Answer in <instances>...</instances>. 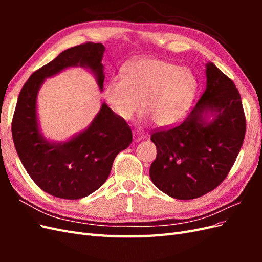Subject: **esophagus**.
Returning a JSON list of instances; mask_svg holds the SVG:
<instances>
[{"label": "esophagus", "instance_id": "esophagus-1", "mask_svg": "<svg viewBox=\"0 0 262 262\" xmlns=\"http://www.w3.org/2000/svg\"><path fill=\"white\" fill-rule=\"evenodd\" d=\"M133 138H134V141L139 142V141L144 139V136L141 132H139V131H133Z\"/></svg>", "mask_w": 262, "mask_h": 262}]
</instances>
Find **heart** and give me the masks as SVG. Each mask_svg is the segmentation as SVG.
<instances>
[{"label":"heart","mask_w":262,"mask_h":262,"mask_svg":"<svg viewBox=\"0 0 262 262\" xmlns=\"http://www.w3.org/2000/svg\"><path fill=\"white\" fill-rule=\"evenodd\" d=\"M198 80L191 70L155 59L133 61L121 70V80L105 86V97L117 116L131 120L141 112L158 126L177 123L191 106Z\"/></svg>","instance_id":"obj_1"}]
</instances>
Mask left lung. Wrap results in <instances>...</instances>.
I'll list each match as a JSON object with an SVG mask.
<instances>
[{"label":"left lung","instance_id":"left-lung-1","mask_svg":"<svg viewBox=\"0 0 262 262\" xmlns=\"http://www.w3.org/2000/svg\"><path fill=\"white\" fill-rule=\"evenodd\" d=\"M207 89L180 123L150 134L157 149L150 165L153 184L175 199L207 194L227 177L246 132L242 98L234 82L213 63L207 64ZM210 110L216 117L205 122Z\"/></svg>","mask_w":262,"mask_h":262}]
</instances>
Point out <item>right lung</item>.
I'll return each mask as SVG.
<instances>
[{"instance_id": "right-lung-1", "label": "right lung", "mask_w": 262, "mask_h": 262, "mask_svg": "<svg viewBox=\"0 0 262 262\" xmlns=\"http://www.w3.org/2000/svg\"><path fill=\"white\" fill-rule=\"evenodd\" d=\"M104 51L101 43L85 42L61 52L30 75L15 108L12 136L23 166L39 188L61 199H81L104 185L115 157L132 143V131L125 120L102 104L89 129L67 143H49L38 130L37 93L46 77L77 64L90 68L102 90Z\"/></svg>"}]
</instances>
